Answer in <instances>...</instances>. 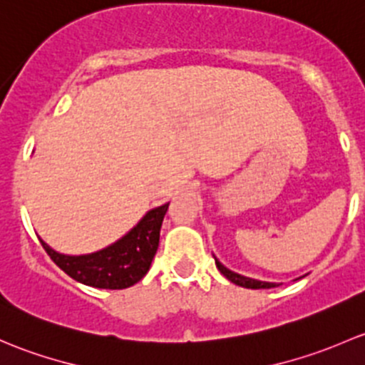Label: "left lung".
Instances as JSON below:
<instances>
[{
    "mask_svg": "<svg viewBox=\"0 0 365 365\" xmlns=\"http://www.w3.org/2000/svg\"><path fill=\"white\" fill-rule=\"evenodd\" d=\"M214 262H216V267L220 269V272L227 277L228 281H232L234 284L242 288H251V290H260V288H274L277 287V283H269V281H260V279H253V277H246L240 276V274L234 272V270L227 269L216 257H214Z\"/></svg>",
    "mask_w": 365,
    "mask_h": 365,
    "instance_id": "8db88e82",
    "label": "left lung"
}]
</instances>
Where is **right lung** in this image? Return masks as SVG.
Instances as JSON below:
<instances>
[{
	"label": "right lung",
	"instance_id": "obj_1",
	"mask_svg": "<svg viewBox=\"0 0 365 365\" xmlns=\"http://www.w3.org/2000/svg\"><path fill=\"white\" fill-rule=\"evenodd\" d=\"M168 204L145 212V216L110 246L88 255H65L42 242L51 260L70 277L88 287L123 290L133 287L148 274L160 244V228Z\"/></svg>",
	"mask_w": 365,
	"mask_h": 365
}]
</instances>
